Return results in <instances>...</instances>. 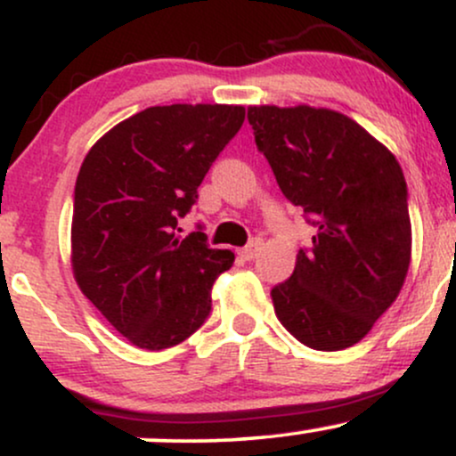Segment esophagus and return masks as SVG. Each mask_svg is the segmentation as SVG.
I'll return each mask as SVG.
<instances>
[{
  "label": "esophagus",
  "mask_w": 456,
  "mask_h": 456,
  "mask_svg": "<svg viewBox=\"0 0 456 456\" xmlns=\"http://www.w3.org/2000/svg\"><path fill=\"white\" fill-rule=\"evenodd\" d=\"M261 246H264V242H261L259 238H255L253 242L250 244H246L242 250H240V255H242V257L246 259V261H250V259H255L259 255V250H261Z\"/></svg>",
  "instance_id": "1"
}]
</instances>
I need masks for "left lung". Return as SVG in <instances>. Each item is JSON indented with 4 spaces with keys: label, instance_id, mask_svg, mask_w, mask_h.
<instances>
[{
    "label": "left lung",
    "instance_id": "8db88e82",
    "mask_svg": "<svg viewBox=\"0 0 456 456\" xmlns=\"http://www.w3.org/2000/svg\"><path fill=\"white\" fill-rule=\"evenodd\" d=\"M248 124L282 195L317 229L294 274L272 289L276 317L306 347H352L396 300L410 268L399 160L330 109L248 107Z\"/></svg>",
    "mask_w": 456,
    "mask_h": 456
}]
</instances>
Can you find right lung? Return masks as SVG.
<instances>
[{
  "instance_id": "right-lung-1",
  "label": "right lung",
  "mask_w": 456,
  "mask_h": 456,
  "mask_svg": "<svg viewBox=\"0 0 456 456\" xmlns=\"http://www.w3.org/2000/svg\"><path fill=\"white\" fill-rule=\"evenodd\" d=\"M244 122L235 104H169L124 119L83 160L72 210V272L83 296L134 347L186 341L212 308V285L233 264L206 233L177 221Z\"/></svg>"
}]
</instances>
